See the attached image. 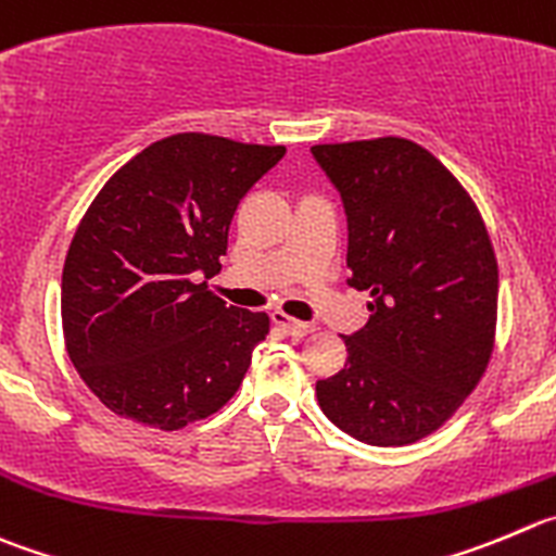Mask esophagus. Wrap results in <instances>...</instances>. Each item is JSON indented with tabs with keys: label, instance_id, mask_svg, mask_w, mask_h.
Returning <instances> with one entry per match:
<instances>
[{
	"label": "esophagus",
	"instance_id": "obj_1",
	"mask_svg": "<svg viewBox=\"0 0 556 556\" xmlns=\"http://www.w3.org/2000/svg\"><path fill=\"white\" fill-rule=\"evenodd\" d=\"M273 321H275V325H278V327H281V330L287 332V336H292V338H305V336H311V332L316 330V327L308 325V321L292 319V316L281 314V311H275Z\"/></svg>",
	"mask_w": 556,
	"mask_h": 556
}]
</instances>
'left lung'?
Segmentation results:
<instances>
[{
  "label": "left lung",
  "mask_w": 556,
  "mask_h": 556,
  "mask_svg": "<svg viewBox=\"0 0 556 556\" xmlns=\"http://www.w3.org/2000/svg\"><path fill=\"white\" fill-rule=\"evenodd\" d=\"M341 190L349 287L368 292L346 363L316 382L327 420L357 442L412 445L445 426L494 352V245L478 204L420 144L399 136L311 147Z\"/></svg>",
  "instance_id": "obj_1"
}]
</instances>
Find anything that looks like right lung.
Here are the masks:
<instances>
[{"instance_id": "1", "label": "right lung", "mask_w": 556, "mask_h": 556, "mask_svg": "<svg viewBox=\"0 0 556 556\" xmlns=\"http://www.w3.org/2000/svg\"><path fill=\"white\" fill-rule=\"evenodd\" d=\"M283 152L174 134L92 199L62 269V332L114 415L177 431L237 393L269 316L226 305L195 278L218 273L237 204Z\"/></svg>"}]
</instances>
